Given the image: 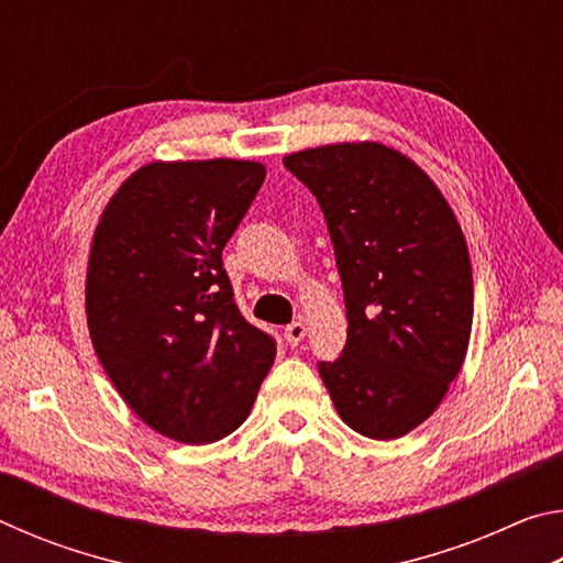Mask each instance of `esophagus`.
Segmentation results:
<instances>
[{"mask_svg":"<svg viewBox=\"0 0 563 563\" xmlns=\"http://www.w3.org/2000/svg\"><path fill=\"white\" fill-rule=\"evenodd\" d=\"M308 335V325H305L302 320H295L290 322L288 328H285V340H288V345H300V342Z\"/></svg>","mask_w":563,"mask_h":563,"instance_id":"obj_1","label":"esophagus"}]
</instances>
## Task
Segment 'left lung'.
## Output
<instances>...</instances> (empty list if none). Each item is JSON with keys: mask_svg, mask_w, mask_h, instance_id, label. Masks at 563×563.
I'll list each match as a JSON object with an SVG mask.
<instances>
[{"mask_svg": "<svg viewBox=\"0 0 563 563\" xmlns=\"http://www.w3.org/2000/svg\"><path fill=\"white\" fill-rule=\"evenodd\" d=\"M283 164L318 198L345 290L347 342L318 365L322 383L362 437H405L440 407L470 347L462 228L434 180L377 141L295 151Z\"/></svg>", "mask_w": 563, "mask_h": 563, "instance_id": "8db88e82", "label": "left lung"}]
</instances>
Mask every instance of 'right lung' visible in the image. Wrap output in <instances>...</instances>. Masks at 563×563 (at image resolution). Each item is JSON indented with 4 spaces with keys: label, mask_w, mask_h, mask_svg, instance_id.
Wrapping results in <instances>:
<instances>
[{
    "label": "right lung",
    "mask_w": 563,
    "mask_h": 563,
    "mask_svg": "<svg viewBox=\"0 0 563 563\" xmlns=\"http://www.w3.org/2000/svg\"><path fill=\"white\" fill-rule=\"evenodd\" d=\"M263 180L258 161H151L91 238V345L133 415L176 442L235 432L273 367L275 340L241 316L221 258Z\"/></svg>",
    "instance_id": "add662e5"
}]
</instances>
